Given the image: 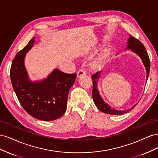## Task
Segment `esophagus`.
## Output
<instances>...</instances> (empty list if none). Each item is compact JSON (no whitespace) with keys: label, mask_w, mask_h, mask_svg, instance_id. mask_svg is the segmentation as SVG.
Returning a JSON list of instances; mask_svg holds the SVG:
<instances>
[{"label":"esophagus","mask_w":158,"mask_h":158,"mask_svg":"<svg viewBox=\"0 0 158 158\" xmlns=\"http://www.w3.org/2000/svg\"><path fill=\"white\" fill-rule=\"evenodd\" d=\"M85 75H86V73H85V71L84 69H80L78 71V73H77V77L78 78H80L81 76H85Z\"/></svg>","instance_id":"1"}]
</instances>
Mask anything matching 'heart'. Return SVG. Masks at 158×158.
<instances>
[{"mask_svg": "<svg viewBox=\"0 0 158 158\" xmlns=\"http://www.w3.org/2000/svg\"><path fill=\"white\" fill-rule=\"evenodd\" d=\"M109 56V51L107 49L103 50L99 55L90 64V66L93 70H99L101 69L105 61L106 60Z\"/></svg>", "mask_w": 158, "mask_h": 158, "instance_id": "obj_1", "label": "heart"}]
</instances>
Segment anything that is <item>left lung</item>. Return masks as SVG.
<instances>
[{
  "mask_svg": "<svg viewBox=\"0 0 158 158\" xmlns=\"http://www.w3.org/2000/svg\"><path fill=\"white\" fill-rule=\"evenodd\" d=\"M128 45L127 46V49H131V51L134 52H135L136 55H138L140 57V59L142 60V63L144 64L146 70V78L147 80L148 78V75L150 73V61L149 56L148 55V52L146 50L145 47L142 44V42L136 39L131 35H129L128 40L127 41ZM100 73L101 71L98 72V73H95L92 76V79L93 80V90H92V97L95 106L98 107V109L103 113L109 114H115V115H118V114H122L123 113H126L128 111H130L134 107H135L136 104L132 106L131 108L127 110H123V111H119V110H116L113 109L111 106H109L108 104L105 102L103 99L102 98L101 95H99V91L97 87V82L99 80Z\"/></svg>",
  "mask_w": 158,
  "mask_h": 158,
  "instance_id": "8db88e82",
  "label": "left lung"
}]
</instances>
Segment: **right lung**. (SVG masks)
Instances as JSON below:
<instances>
[{"instance_id":"obj_1","label":"right lung","mask_w":158,"mask_h":158,"mask_svg":"<svg viewBox=\"0 0 158 158\" xmlns=\"http://www.w3.org/2000/svg\"><path fill=\"white\" fill-rule=\"evenodd\" d=\"M34 38L13 59L11 82L21 106L28 114L39 120L51 121L65 113L69 90L76 74H66L56 69L46 79L31 82L25 68L24 59L34 44Z\"/></svg>"}]
</instances>
